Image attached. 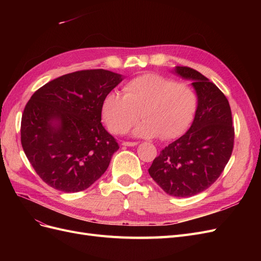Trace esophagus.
<instances>
[{"mask_svg":"<svg viewBox=\"0 0 261 261\" xmlns=\"http://www.w3.org/2000/svg\"><path fill=\"white\" fill-rule=\"evenodd\" d=\"M122 145L125 147H134V146H137L138 143L137 141H123Z\"/></svg>","mask_w":261,"mask_h":261,"instance_id":"34e87169","label":"esophagus"}]
</instances>
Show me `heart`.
Masks as SVG:
<instances>
[{
    "instance_id": "b5f03b06",
    "label": "heart",
    "mask_w": 261,
    "mask_h": 261,
    "mask_svg": "<svg viewBox=\"0 0 261 261\" xmlns=\"http://www.w3.org/2000/svg\"><path fill=\"white\" fill-rule=\"evenodd\" d=\"M123 92L110 91L101 106L102 118L116 135L128 132L141 116L144 121L134 130L136 136L177 138L193 123L199 103L192 85L153 73L133 78Z\"/></svg>"
}]
</instances>
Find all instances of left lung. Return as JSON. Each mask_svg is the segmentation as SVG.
Here are the masks:
<instances>
[{
    "instance_id": "left-lung-1",
    "label": "left lung",
    "mask_w": 261,
    "mask_h": 261,
    "mask_svg": "<svg viewBox=\"0 0 261 261\" xmlns=\"http://www.w3.org/2000/svg\"><path fill=\"white\" fill-rule=\"evenodd\" d=\"M175 72L193 81L198 109L191 128L161 150L148 172L167 194L191 197L223 172L233 151L234 127L228 101L215 84L191 67L177 66Z\"/></svg>"
}]
</instances>
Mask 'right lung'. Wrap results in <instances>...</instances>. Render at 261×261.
<instances>
[{
    "mask_svg": "<svg viewBox=\"0 0 261 261\" xmlns=\"http://www.w3.org/2000/svg\"><path fill=\"white\" fill-rule=\"evenodd\" d=\"M122 76L106 69L63 75L39 88L23 109L21 146L37 174L64 193L90 187L118 146L101 124V106Z\"/></svg>",
    "mask_w": 261,
    "mask_h": 261,
    "instance_id": "right-lung-1",
    "label": "right lung"
}]
</instances>
